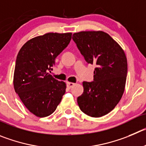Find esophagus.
Segmentation results:
<instances>
[{
	"label": "esophagus",
	"instance_id": "esophagus-1",
	"mask_svg": "<svg viewBox=\"0 0 146 146\" xmlns=\"http://www.w3.org/2000/svg\"><path fill=\"white\" fill-rule=\"evenodd\" d=\"M75 84H74V83L68 82V83H67V87H68V88H72L73 86H74Z\"/></svg>",
	"mask_w": 146,
	"mask_h": 146
}]
</instances>
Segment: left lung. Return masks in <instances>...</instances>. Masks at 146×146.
<instances>
[{
	"mask_svg": "<svg viewBox=\"0 0 146 146\" xmlns=\"http://www.w3.org/2000/svg\"><path fill=\"white\" fill-rule=\"evenodd\" d=\"M73 39L85 60L96 65L94 81L83 82L84 93L78 97V104L88 116L100 117L114 110L122 98L127 73L126 55L102 31L74 33Z\"/></svg>",
	"mask_w": 146,
	"mask_h": 146,
	"instance_id": "left-lung-1",
	"label": "left lung"
}]
</instances>
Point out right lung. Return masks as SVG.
Returning a JSON list of instances; mask_svg holds the SVG:
<instances>
[{
  "instance_id": "obj_1",
  "label": "right lung",
  "mask_w": 146,
  "mask_h": 146,
  "mask_svg": "<svg viewBox=\"0 0 146 146\" xmlns=\"http://www.w3.org/2000/svg\"><path fill=\"white\" fill-rule=\"evenodd\" d=\"M72 33H47L27 42L18 53L13 86L30 112L39 117L52 114L65 94L66 84L49 73L55 58L68 45Z\"/></svg>"
}]
</instances>
